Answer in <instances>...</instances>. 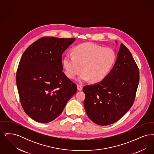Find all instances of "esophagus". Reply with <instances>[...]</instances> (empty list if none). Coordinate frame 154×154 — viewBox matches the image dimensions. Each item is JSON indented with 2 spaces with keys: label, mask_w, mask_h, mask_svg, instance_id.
I'll use <instances>...</instances> for the list:
<instances>
[{
  "label": "esophagus",
  "mask_w": 154,
  "mask_h": 154,
  "mask_svg": "<svg viewBox=\"0 0 154 154\" xmlns=\"http://www.w3.org/2000/svg\"><path fill=\"white\" fill-rule=\"evenodd\" d=\"M77 89L79 90V91H81L82 89V87L80 85H77Z\"/></svg>",
  "instance_id": "34e87169"
}]
</instances>
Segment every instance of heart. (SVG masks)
I'll list each match as a JSON object with an SVG mask.
<instances>
[{
	"mask_svg": "<svg viewBox=\"0 0 154 154\" xmlns=\"http://www.w3.org/2000/svg\"><path fill=\"white\" fill-rule=\"evenodd\" d=\"M72 55H66L63 59L65 73L68 78L74 79L82 71L78 79L80 82L90 80L97 83L103 80L110 73L117 59L112 49L91 43L75 47Z\"/></svg>",
	"mask_w": 154,
	"mask_h": 154,
	"instance_id": "1",
	"label": "heart"
}]
</instances>
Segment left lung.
<instances>
[{
	"label": "left lung",
	"mask_w": 154,
	"mask_h": 154,
	"mask_svg": "<svg viewBox=\"0 0 154 154\" xmlns=\"http://www.w3.org/2000/svg\"><path fill=\"white\" fill-rule=\"evenodd\" d=\"M139 82V68L131 52L122 43L115 65L107 77L83 88L88 117L102 126L117 122L131 108Z\"/></svg>",
	"instance_id": "8db88e82"
}]
</instances>
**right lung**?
<instances>
[{
	"mask_svg": "<svg viewBox=\"0 0 154 154\" xmlns=\"http://www.w3.org/2000/svg\"><path fill=\"white\" fill-rule=\"evenodd\" d=\"M75 40L44 37L23 52L16 82L22 108L35 121L50 122L58 117L77 85L62 72V55Z\"/></svg>",
	"mask_w": 154,
	"mask_h": 154,
	"instance_id": "add662e5",
	"label": "right lung"
}]
</instances>
